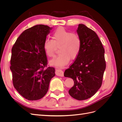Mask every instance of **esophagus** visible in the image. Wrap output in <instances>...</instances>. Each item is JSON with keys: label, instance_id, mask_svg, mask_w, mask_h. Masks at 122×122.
I'll return each mask as SVG.
<instances>
[{"label": "esophagus", "instance_id": "34e87169", "mask_svg": "<svg viewBox=\"0 0 122 122\" xmlns=\"http://www.w3.org/2000/svg\"><path fill=\"white\" fill-rule=\"evenodd\" d=\"M55 74L58 76L63 77L64 76V72L62 71L61 70L56 69V71H55Z\"/></svg>", "mask_w": 122, "mask_h": 122}]
</instances>
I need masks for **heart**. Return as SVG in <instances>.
Segmentation results:
<instances>
[{"mask_svg": "<svg viewBox=\"0 0 122 122\" xmlns=\"http://www.w3.org/2000/svg\"><path fill=\"white\" fill-rule=\"evenodd\" d=\"M52 39H46L43 45L45 52L49 57H53L57 47L60 46V53L50 61L51 65L61 67L68 63L70 58L74 59L78 56L81 42L77 34L61 27L53 31Z\"/></svg>", "mask_w": 122, "mask_h": 122, "instance_id": "heart-1", "label": "heart"}]
</instances>
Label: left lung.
I'll list each match as a JSON object with an SVG mask.
<instances>
[{
    "label": "left lung",
    "mask_w": 122,
    "mask_h": 122,
    "mask_svg": "<svg viewBox=\"0 0 122 122\" xmlns=\"http://www.w3.org/2000/svg\"><path fill=\"white\" fill-rule=\"evenodd\" d=\"M81 42L80 52L64 76L74 81L69 93L78 100L91 98L101 87L106 68L105 50L94 31L80 24L77 30Z\"/></svg>",
    "instance_id": "left-lung-1"
}]
</instances>
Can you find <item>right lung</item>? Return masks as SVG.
Instances as JSON below:
<instances>
[{"label": "right lung", "mask_w": 122, "mask_h": 122, "mask_svg": "<svg viewBox=\"0 0 122 122\" xmlns=\"http://www.w3.org/2000/svg\"><path fill=\"white\" fill-rule=\"evenodd\" d=\"M51 28L36 25L24 30L12 48L10 69L14 87L28 100L42 98L55 76L53 67H47L44 42Z\"/></svg>", "instance_id": "add662e5"}]
</instances>
